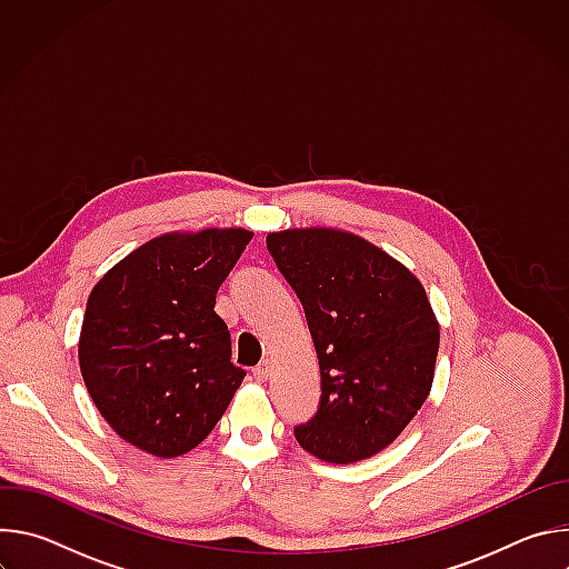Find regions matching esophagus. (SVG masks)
I'll return each instance as SVG.
<instances>
[{
  "mask_svg": "<svg viewBox=\"0 0 569 569\" xmlns=\"http://www.w3.org/2000/svg\"><path fill=\"white\" fill-rule=\"evenodd\" d=\"M268 376H270V362H268V360H263V362L254 369V378H257L259 382H266V380H268Z\"/></svg>",
  "mask_w": 569,
  "mask_h": 569,
  "instance_id": "1",
  "label": "esophagus"
}]
</instances>
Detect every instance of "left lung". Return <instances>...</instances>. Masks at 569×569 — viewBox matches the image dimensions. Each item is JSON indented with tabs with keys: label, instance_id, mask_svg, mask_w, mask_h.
Listing matches in <instances>:
<instances>
[{
	"label": "left lung",
	"instance_id": "1",
	"mask_svg": "<svg viewBox=\"0 0 569 569\" xmlns=\"http://www.w3.org/2000/svg\"><path fill=\"white\" fill-rule=\"evenodd\" d=\"M315 342L321 398L295 428L303 450L353 463L387 448L426 402L439 321L421 281L365 238L327 227L268 233Z\"/></svg>",
	"mask_w": 569,
	"mask_h": 569
}]
</instances>
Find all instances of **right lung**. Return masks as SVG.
I'll return each instance as SVG.
<instances>
[{"label":"right lung","mask_w":569,"mask_h":569,"mask_svg":"<svg viewBox=\"0 0 569 569\" xmlns=\"http://www.w3.org/2000/svg\"><path fill=\"white\" fill-rule=\"evenodd\" d=\"M252 236L238 227L157 236L92 288L80 373L101 417L139 450L196 448L246 378L213 306Z\"/></svg>","instance_id":"right-lung-1"}]
</instances>
